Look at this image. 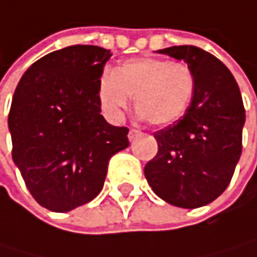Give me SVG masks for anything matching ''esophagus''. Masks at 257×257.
Listing matches in <instances>:
<instances>
[{
	"label": "esophagus",
	"mask_w": 257,
	"mask_h": 257,
	"mask_svg": "<svg viewBox=\"0 0 257 257\" xmlns=\"http://www.w3.org/2000/svg\"><path fill=\"white\" fill-rule=\"evenodd\" d=\"M139 136H140V131H137V130H131V131H130V134H127V137H130V140H131V142H133V140H136Z\"/></svg>",
	"instance_id": "1"
}]
</instances>
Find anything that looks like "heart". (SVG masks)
Returning <instances> with one entry per match:
<instances>
[{"mask_svg": "<svg viewBox=\"0 0 257 257\" xmlns=\"http://www.w3.org/2000/svg\"><path fill=\"white\" fill-rule=\"evenodd\" d=\"M196 89V77L186 62L161 58H134L112 73H105L97 86L103 114L118 121L134 96L137 112L152 126H168L180 120Z\"/></svg>", "mask_w": 257, "mask_h": 257, "instance_id": "1", "label": "heart"}]
</instances>
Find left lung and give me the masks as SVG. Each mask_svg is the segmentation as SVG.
I'll return each mask as SVG.
<instances>
[{"mask_svg":"<svg viewBox=\"0 0 257 257\" xmlns=\"http://www.w3.org/2000/svg\"><path fill=\"white\" fill-rule=\"evenodd\" d=\"M158 53L187 62L196 89L186 114L154 133L158 152L146 163L145 177L166 203L196 209L216 199L234 174L242 152V96L228 68L209 51L175 45Z\"/></svg>","mask_w":257,"mask_h":257,"instance_id":"8db88e82","label":"left lung"}]
</instances>
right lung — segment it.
Here are the masks:
<instances>
[{"mask_svg":"<svg viewBox=\"0 0 257 257\" xmlns=\"http://www.w3.org/2000/svg\"><path fill=\"white\" fill-rule=\"evenodd\" d=\"M112 53L70 45L36 61L18 83L10 112L12 158L36 203L68 212L94 199L111 157L130 146L126 126L100 114L97 86Z\"/></svg>","mask_w":257,"mask_h":257,"instance_id":"obj_1","label":"right lung"}]
</instances>
